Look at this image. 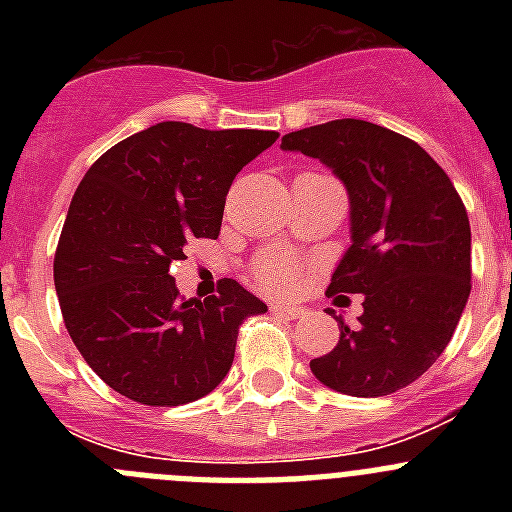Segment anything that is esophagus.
I'll return each instance as SVG.
<instances>
[{"label": "esophagus", "instance_id": "obj_1", "mask_svg": "<svg viewBox=\"0 0 512 512\" xmlns=\"http://www.w3.org/2000/svg\"><path fill=\"white\" fill-rule=\"evenodd\" d=\"M271 312H274V315H279V318H284V320H297V318H302V315H305V310H302V307H295V305H274V307H271Z\"/></svg>", "mask_w": 512, "mask_h": 512}]
</instances>
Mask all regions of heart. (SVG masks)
<instances>
[{"mask_svg":"<svg viewBox=\"0 0 512 512\" xmlns=\"http://www.w3.org/2000/svg\"><path fill=\"white\" fill-rule=\"evenodd\" d=\"M256 274H259L261 282L271 289H279V292H287V289L295 287L297 271L295 266L289 264L282 256H264V259L256 264Z\"/></svg>","mask_w":512,"mask_h":512,"instance_id":"heart-1","label":"heart"}]
</instances>
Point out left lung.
<instances>
[{"mask_svg":"<svg viewBox=\"0 0 512 512\" xmlns=\"http://www.w3.org/2000/svg\"><path fill=\"white\" fill-rule=\"evenodd\" d=\"M343 182L351 246L328 295H364L336 348L310 361L318 382L382 397L431 369L454 336L472 289V230L446 171L415 140L366 120H330L282 138Z\"/></svg>","mask_w":512,"mask_h":512,"instance_id":"obj_1","label":"left lung"}]
</instances>
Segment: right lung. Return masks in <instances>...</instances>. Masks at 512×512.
Masks as SVG:
<instances>
[{"instance_id":"add662e5","label":"right lung","mask_w":512,"mask_h":512,"mask_svg":"<svg viewBox=\"0 0 512 512\" xmlns=\"http://www.w3.org/2000/svg\"><path fill=\"white\" fill-rule=\"evenodd\" d=\"M274 130L158 122L120 140L84 174L53 261L71 341L99 379L140 405L210 395L230 372L238 328L266 305L235 279L179 297L171 264L192 238H217L235 174Z\"/></svg>"}]
</instances>
